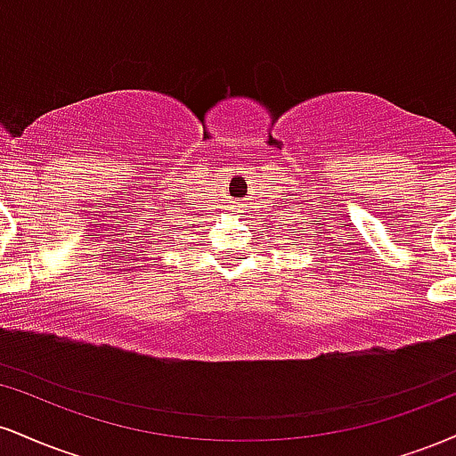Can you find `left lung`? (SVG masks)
Here are the masks:
<instances>
[{
	"label": "left lung",
	"instance_id": "obj_1",
	"mask_svg": "<svg viewBox=\"0 0 456 456\" xmlns=\"http://www.w3.org/2000/svg\"><path fill=\"white\" fill-rule=\"evenodd\" d=\"M291 233H294V235H296V232H291Z\"/></svg>",
	"mask_w": 456,
	"mask_h": 456
}]
</instances>
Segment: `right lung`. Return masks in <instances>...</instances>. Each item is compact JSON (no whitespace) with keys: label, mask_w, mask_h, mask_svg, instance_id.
<instances>
[{"label":"right lung","mask_w":456,"mask_h":456,"mask_svg":"<svg viewBox=\"0 0 456 456\" xmlns=\"http://www.w3.org/2000/svg\"><path fill=\"white\" fill-rule=\"evenodd\" d=\"M160 223H165V221H160ZM177 227V224H175ZM154 232H156V235H162L160 238V242H174V235H175V229H174V224H171V229H169V224H165V227H159V224H156L154 227ZM151 240H159V238H151Z\"/></svg>","instance_id":"obj_1"}]
</instances>
